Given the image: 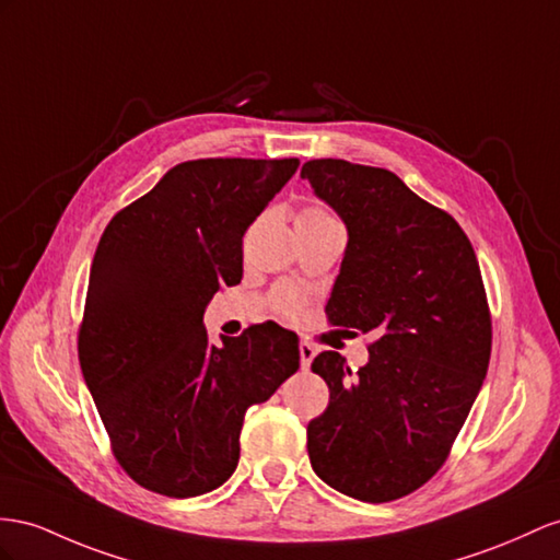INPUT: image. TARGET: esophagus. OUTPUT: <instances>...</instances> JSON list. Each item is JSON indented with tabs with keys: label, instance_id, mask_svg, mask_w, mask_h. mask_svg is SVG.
<instances>
[{
	"label": "esophagus",
	"instance_id": "1",
	"mask_svg": "<svg viewBox=\"0 0 560 560\" xmlns=\"http://www.w3.org/2000/svg\"><path fill=\"white\" fill-rule=\"evenodd\" d=\"M312 360H314V348L310 346V342H300V366L310 369Z\"/></svg>",
	"mask_w": 560,
	"mask_h": 560
}]
</instances>
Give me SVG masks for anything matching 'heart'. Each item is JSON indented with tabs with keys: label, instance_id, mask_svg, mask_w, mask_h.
<instances>
[{
	"label": "heart",
	"instance_id": "b5f03b06",
	"mask_svg": "<svg viewBox=\"0 0 560 560\" xmlns=\"http://www.w3.org/2000/svg\"><path fill=\"white\" fill-rule=\"evenodd\" d=\"M300 218H331V214L324 212L322 208H307V210L300 212ZM277 307H279L281 312H285V314H291V312H295V307H298V298H295L293 293H289V291H283V293L277 298Z\"/></svg>",
	"mask_w": 560,
	"mask_h": 560
}]
</instances>
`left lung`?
Wrapping results in <instances>:
<instances>
[{
	"label": "left lung",
	"mask_w": 560,
	"mask_h": 560,
	"mask_svg": "<svg viewBox=\"0 0 560 560\" xmlns=\"http://www.w3.org/2000/svg\"><path fill=\"white\" fill-rule=\"evenodd\" d=\"M314 196L348 229L328 319L366 334L369 362L322 352L331 399L307 425L314 472L360 501H393L435 476L476 402L492 324L470 241L390 170L319 158Z\"/></svg>",
	"instance_id": "obj_1"
}]
</instances>
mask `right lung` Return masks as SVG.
Wrapping results in <instances>:
<instances>
[{
	"label": "right lung",
	"mask_w": 560,
	"mask_h": 560,
	"mask_svg": "<svg viewBox=\"0 0 560 560\" xmlns=\"http://www.w3.org/2000/svg\"><path fill=\"white\" fill-rule=\"evenodd\" d=\"M300 161L206 158L167 170L98 241L80 366L120 466L147 490L198 497L238 464L248 407L300 366L298 338L257 324L210 342L206 307L243 277L241 238Z\"/></svg>",
	"instance_id": "1"
}]
</instances>
